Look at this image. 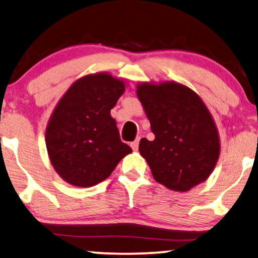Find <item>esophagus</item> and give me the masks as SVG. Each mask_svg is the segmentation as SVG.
Listing matches in <instances>:
<instances>
[{"mask_svg":"<svg viewBox=\"0 0 258 258\" xmlns=\"http://www.w3.org/2000/svg\"><path fill=\"white\" fill-rule=\"evenodd\" d=\"M139 143H140V139H137V140L134 141V142L130 143V147L133 148V150L139 149Z\"/></svg>","mask_w":258,"mask_h":258,"instance_id":"esophagus-1","label":"esophagus"}]
</instances>
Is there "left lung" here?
Segmentation results:
<instances>
[{
	"label": "left lung",
	"mask_w": 258,
	"mask_h": 258,
	"mask_svg": "<svg viewBox=\"0 0 258 258\" xmlns=\"http://www.w3.org/2000/svg\"><path fill=\"white\" fill-rule=\"evenodd\" d=\"M137 96L155 134L154 141L140 142L154 178L175 191L206 181L218 160L220 140L202 100L174 82L141 84Z\"/></svg>",
	"instance_id": "left-lung-1"
}]
</instances>
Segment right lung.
Segmentation results:
<instances>
[{
    "instance_id": "1",
    "label": "right lung",
    "mask_w": 258,
    "mask_h": 258,
    "mask_svg": "<svg viewBox=\"0 0 258 258\" xmlns=\"http://www.w3.org/2000/svg\"><path fill=\"white\" fill-rule=\"evenodd\" d=\"M124 89L108 74L89 75L76 81L56 105L45 143L55 170L70 184L83 188L104 181L132 153L110 116Z\"/></svg>"
}]
</instances>
